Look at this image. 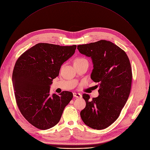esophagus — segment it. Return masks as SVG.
<instances>
[{
    "label": "esophagus",
    "instance_id": "34e87169",
    "mask_svg": "<svg viewBox=\"0 0 150 150\" xmlns=\"http://www.w3.org/2000/svg\"><path fill=\"white\" fill-rule=\"evenodd\" d=\"M73 95H74V97H75L76 98H81V97H82V96H81V94L80 93H79L74 92V93H73Z\"/></svg>",
    "mask_w": 150,
    "mask_h": 150
}]
</instances>
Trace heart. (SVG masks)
Returning a JSON list of instances; mask_svg holds the SVG:
<instances>
[{"instance_id":"heart-1","label":"heart","mask_w":150,"mask_h":150,"mask_svg":"<svg viewBox=\"0 0 150 150\" xmlns=\"http://www.w3.org/2000/svg\"><path fill=\"white\" fill-rule=\"evenodd\" d=\"M87 60L85 59L83 57H78L76 58L75 61H74V64H78L81 63H83V62H87Z\"/></svg>"}]
</instances>
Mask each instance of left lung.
I'll list each match as a JSON object with an SVG mask.
<instances>
[{"label": "left lung", "instance_id": "1", "mask_svg": "<svg viewBox=\"0 0 150 150\" xmlns=\"http://www.w3.org/2000/svg\"><path fill=\"white\" fill-rule=\"evenodd\" d=\"M77 48L91 59L90 77L99 86V96L91 100L89 95L83 94L86 106L80 115L88 127L104 129L118 118L128 99L132 79L130 63L123 50L105 40L79 45Z\"/></svg>", "mask_w": 150, "mask_h": 150}]
</instances>
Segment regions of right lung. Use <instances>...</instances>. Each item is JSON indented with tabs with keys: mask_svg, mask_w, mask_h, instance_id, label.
Listing matches in <instances>:
<instances>
[{
	"mask_svg": "<svg viewBox=\"0 0 150 150\" xmlns=\"http://www.w3.org/2000/svg\"><path fill=\"white\" fill-rule=\"evenodd\" d=\"M76 45L60 46L38 44L17 60L12 73V84L19 110L31 125L46 130L59 122L73 94L50 93L52 80L59 76L63 63L75 53Z\"/></svg>",
	"mask_w": 150,
	"mask_h": 150,
	"instance_id": "obj_1",
	"label": "right lung"
}]
</instances>
